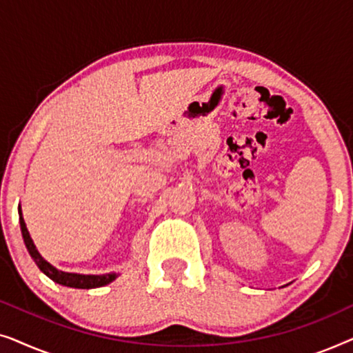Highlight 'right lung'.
Masks as SVG:
<instances>
[{"instance_id":"right-lung-1","label":"right lung","mask_w":353,"mask_h":353,"mask_svg":"<svg viewBox=\"0 0 353 353\" xmlns=\"http://www.w3.org/2000/svg\"><path fill=\"white\" fill-rule=\"evenodd\" d=\"M21 230H22V236H23V243H26L28 252H30L32 259L35 260V263L38 265V268L41 270L43 273L46 274L48 278H51L52 281L57 283V284H62V286H67V288H77V289H93V288H101V286H105V284H109L110 281H114L115 278H117V274L115 273H109V274H101V276H96V274H77V273H65V272H61V270H57L52 267L51 263H48L45 259L41 257L40 252H38L35 244H33V241L30 238V234H28V230L26 226V221L22 219V214H21Z\"/></svg>"}]
</instances>
